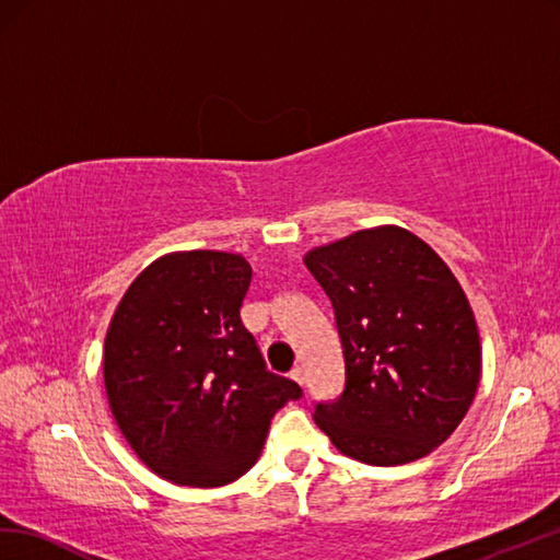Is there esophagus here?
Wrapping results in <instances>:
<instances>
[{"instance_id": "1", "label": "esophagus", "mask_w": 560, "mask_h": 560, "mask_svg": "<svg viewBox=\"0 0 560 560\" xmlns=\"http://www.w3.org/2000/svg\"><path fill=\"white\" fill-rule=\"evenodd\" d=\"M291 380H293L295 384L305 386V372H303V368H293V370H291Z\"/></svg>"}]
</instances>
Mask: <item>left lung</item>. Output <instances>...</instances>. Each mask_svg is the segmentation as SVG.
<instances>
[{"label": "left lung", "mask_w": 560, "mask_h": 560, "mask_svg": "<svg viewBox=\"0 0 560 560\" xmlns=\"http://www.w3.org/2000/svg\"><path fill=\"white\" fill-rule=\"evenodd\" d=\"M305 267L334 307L346 362L341 396L315 406L317 427L360 463L424 458L460 424L482 372L458 279L398 226L310 250Z\"/></svg>", "instance_id": "1"}]
</instances>
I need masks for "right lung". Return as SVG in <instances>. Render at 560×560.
<instances>
[{
  "label": "right lung",
  "instance_id": "right-lung-1",
  "mask_svg": "<svg viewBox=\"0 0 560 560\" xmlns=\"http://www.w3.org/2000/svg\"><path fill=\"white\" fill-rule=\"evenodd\" d=\"M253 269L241 255L160 257L131 283L104 341L116 424L152 472L221 487L255 465L271 418L303 388L271 374L243 327Z\"/></svg>",
  "mask_w": 560,
  "mask_h": 560
}]
</instances>
